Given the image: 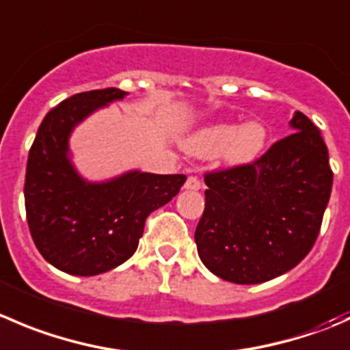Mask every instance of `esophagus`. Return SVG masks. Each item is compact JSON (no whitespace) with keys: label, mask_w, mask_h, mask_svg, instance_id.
<instances>
[{"label":"esophagus","mask_w":350,"mask_h":350,"mask_svg":"<svg viewBox=\"0 0 350 350\" xmlns=\"http://www.w3.org/2000/svg\"><path fill=\"white\" fill-rule=\"evenodd\" d=\"M200 188H202V183H200V179L193 178V176H189V178L186 179L185 189H189V191H198Z\"/></svg>","instance_id":"obj_1"}]
</instances>
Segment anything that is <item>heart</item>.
Instances as JSON below:
<instances>
[{
	"label": "heart",
	"instance_id": "heart-1",
	"mask_svg": "<svg viewBox=\"0 0 350 350\" xmlns=\"http://www.w3.org/2000/svg\"><path fill=\"white\" fill-rule=\"evenodd\" d=\"M269 137V126L261 120H247L241 124L224 121L191 135L186 148L198 157L217 155L227 165H246L263 154Z\"/></svg>",
	"mask_w": 350,
	"mask_h": 350
}]
</instances>
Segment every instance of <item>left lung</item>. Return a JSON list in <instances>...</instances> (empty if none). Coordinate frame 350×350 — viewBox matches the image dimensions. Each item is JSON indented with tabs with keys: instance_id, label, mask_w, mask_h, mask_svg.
Masks as SVG:
<instances>
[{
	"instance_id": "left-lung-1",
	"label": "left lung",
	"mask_w": 350,
	"mask_h": 350,
	"mask_svg": "<svg viewBox=\"0 0 350 350\" xmlns=\"http://www.w3.org/2000/svg\"><path fill=\"white\" fill-rule=\"evenodd\" d=\"M294 133L250 165L205 176V210L195 232L203 265L232 284L284 275L317 241L332 193L328 148L296 111Z\"/></svg>"
}]
</instances>
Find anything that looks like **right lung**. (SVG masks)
Masks as SVG:
<instances>
[{"label":"right lung","mask_w":350,"mask_h":350,"mask_svg":"<svg viewBox=\"0 0 350 350\" xmlns=\"http://www.w3.org/2000/svg\"><path fill=\"white\" fill-rule=\"evenodd\" d=\"M126 96L120 89L75 94L46 114L29 152L23 195L30 234L44 260L70 275H99L124 263L137 251L147 217L186 181L183 174L138 169L90 181L75 167V128Z\"/></svg>","instance_id":"1"}]
</instances>
